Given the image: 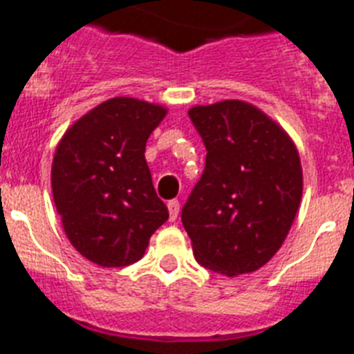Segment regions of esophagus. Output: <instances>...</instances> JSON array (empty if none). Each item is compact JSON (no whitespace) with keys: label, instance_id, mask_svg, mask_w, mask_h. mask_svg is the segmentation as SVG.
I'll list each match as a JSON object with an SVG mask.
<instances>
[{"label":"esophagus","instance_id":"obj_1","mask_svg":"<svg viewBox=\"0 0 354 354\" xmlns=\"http://www.w3.org/2000/svg\"><path fill=\"white\" fill-rule=\"evenodd\" d=\"M179 209H180L179 201H170V203H168V212H170L171 223H175V221H177V217H179Z\"/></svg>","mask_w":354,"mask_h":354}]
</instances>
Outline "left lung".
<instances>
[{
    "instance_id": "8db88e82",
    "label": "left lung",
    "mask_w": 354,
    "mask_h": 354,
    "mask_svg": "<svg viewBox=\"0 0 354 354\" xmlns=\"http://www.w3.org/2000/svg\"><path fill=\"white\" fill-rule=\"evenodd\" d=\"M206 166L183 208L198 264L253 273L284 244L302 201V165L288 131L255 104L226 99L189 108Z\"/></svg>"
}]
</instances>
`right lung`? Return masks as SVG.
Wrapping results in <instances>:
<instances>
[{
    "label": "right lung",
    "mask_w": 354,
    "mask_h": 354,
    "mask_svg": "<svg viewBox=\"0 0 354 354\" xmlns=\"http://www.w3.org/2000/svg\"><path fill=\"white\" fill-rule=\"evenodd\" d=\"M168 108L112 97L65 131L52 160V195L70 244L101 268L133 264L168 221L146 165L148 137Z\"/></svg>",
    "instance_id": "obj_1"
}]
</instances>
